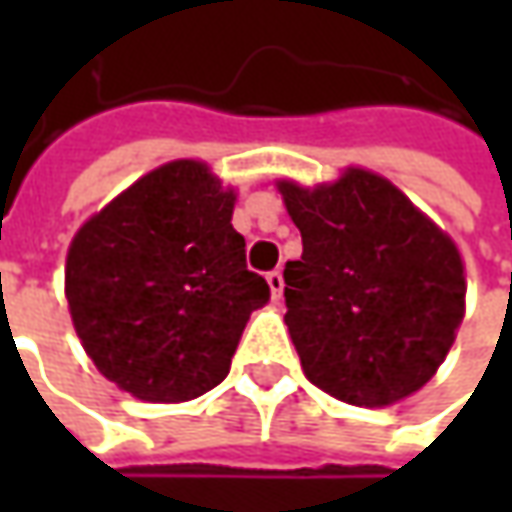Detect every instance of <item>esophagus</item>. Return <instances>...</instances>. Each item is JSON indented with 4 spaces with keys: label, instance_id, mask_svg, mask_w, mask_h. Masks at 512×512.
I'll list each match as a JSON object with an SVG mask.
<instances>
[{
    "label": "esophagus",
    "instance_id": "1",
    "mask_svg": "<svg viewBox=\"0 0 512 512\" xmlns=\"http://www.w3.org/2000/svg\"><path fill=\"white\" fill-rule=\"evenodd\" d=\"M265 279H267V285H270L273 299H282V290H285V276H282V270H270Z\"/></svg>",
    "mask_w": 512,
    "mask_h": 512
}]
</instances>
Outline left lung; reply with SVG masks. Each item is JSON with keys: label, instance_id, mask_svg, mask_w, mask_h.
Instances as JSON below:
<instances>
[{"label": "left lung", "instance_id": "left-lung-1", "mask_svg": "<svg viewBox=\"0 0 512 512\" xmlns=\"http://www.w3.org/2000/svg\"><path fill=\"white\" fill-rule=\"evenodd\" d=\"M279 190L302 233V259L285 265V322L307 379L359 407L416 393L462 325L456 245L367 170L316 190Z\"/></svg>", "mask_w": 512, "mask_h": 512}]
</instances>
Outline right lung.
Instances as JSON below:
<instances>
[{
    "mask_svg": "<svg viewBox=\"0 0 512 512\" xmlns=\"http://www.w3.org/2000/svg\"><path fill=\"white\" fill-rule=\"evenodd\" d=\"M236 196L202 162L142 176L68 250L70 316L99 373L145 402H187L230 370L270 299L230 225Z\"/></svg>",
    "mask_w": 512,
    "mask_h": 512,
    "instance_id": "add662e5",
    "label": "right lung"
}]
</instances>
